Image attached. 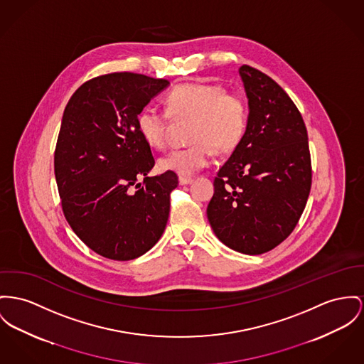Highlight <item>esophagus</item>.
<instances>
[{
    "instance_id": "obj_1",
    "label": "esophagus",
    "mask_w": 364,
    "mask_h": 364,
    "mask_svg": "<svg viewBox=\"0 0 364 364\" xmlns=\"http://www.w3.org/2000/svg\"><path fill=\"white\" fill-rule=\"evenodd\" d=\"M179 185H189L193 182V179L191 176H179Z\"/></svg>"
}]
</instances>
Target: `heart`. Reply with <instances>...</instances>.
I'll list each match as a JSON object with an SVG mask.
<instances>
[{
	"label": "heart",
	"mask_w": 364,
	"mask_h": 364,
	"mask_svg": "<svg viewBox=\"0 0 364 364\" xmlns=\"http://www.w3.org/2000/svg\"><path fill=\"white\" fill-rule=\"evenodd\" d=\"M170 116L193 119V145L171 150L159 160V167L186 176L207 167L214 150L230 153L240 145L247 129L248 107L242 94L225 91L218 84L178 85L167 95V112L146 106L136 117L138 131L150 147L161 149L166 144Z\"/></svg>",
	"instance_id": "obj_1"
}]
</instances>
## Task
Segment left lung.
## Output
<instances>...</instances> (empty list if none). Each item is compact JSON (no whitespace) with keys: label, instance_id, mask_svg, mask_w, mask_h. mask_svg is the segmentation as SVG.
Instances as JSON below:
<instances>
[{"label":"left lung","instance_id":"8db88e82","mask_svg":"<svg viewBox=\"0 0 364 364\" xmlns=\"http://www.w3.org/2000/svg\"><path fill=\"white\" fill-rule=\"evenodd\" d=\"M248 99L245 135L214 181L207 218L229 248L259 255L294 230L311 192L308 132L286 91L269 75L242 65Z\"/></svg>","mask_w":364,"mask_h":364}]
</instances>
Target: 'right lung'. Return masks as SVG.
I'll list each match as a JSON object with an SVG mask.
<instances>
[{"mask_svg": "<svg viewBox=\"0 0 364 364\" xmlns=\"http://www.w3.org/2000/svg\"><path fill=\"white\" fill-rule=\"evenodd\" d=\"M168 85L144 74H105L82 84L63 112L55 149L63 214L105 258L135 259L166 229L178 176L171 171L147 176L154 159L136 117Z\"/></svg>", "mask_w": 364, "mask_h": 364, "instance_id": "right-lung-1", "label": "right lung"}]
</instances>
